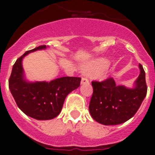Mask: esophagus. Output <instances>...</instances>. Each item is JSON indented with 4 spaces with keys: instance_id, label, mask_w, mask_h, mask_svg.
<instances>
[{
    "instance_id": "esophagus-1",
    "label": "esophagus",
    "mask_w": 155,
    "mask_h": 155,
    "mask_svg": "<svg viewBox=\"0 0 155 155\" xmlns=\"http://www.w3.org/2000/svg\"><path fill=\"white\" fill-rule=\"evenodd\" d=\"M89 83V80L87 78V77H82L81 78V84H88Z\"/></svg>"
}]
</instances>
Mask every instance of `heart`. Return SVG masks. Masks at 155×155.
I'll return each instance as SVG.
<instances>
[{
    "label": "heart",
    "instance_id": "heart-1",
    "mask_svg": "<svg viewBox=\"0 0 155 155\" xmlns=\"http://www.w3.org/2000/svg\"><path fill=\"white\" fill-rule=\"evenodd\" d=\"M105 66V62L102 61H94L85 64L84 68L89 71H98V75H102V71H99L103 69Z\"/></svg>",
    "mask_w": 155,
    "mask_h": 155
}]
</instances>
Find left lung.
Returning <instances> with one entry per match:
<instances>
[{
	"instance_id": "8db88e82",
	"label": "left lung",
	"mask_w": 155,
	"mask_h": 155,
	"mask_svg": "<svg viewBox=\"0 0 155 155\" xmlns=\"http://www.w3.org/2000/svg\"><path fill=\"white\" fill-rule=\"evenodd\" d=\"M139 68L140 74L133 89L116 85L112 78L102 81H91L93 94L89 112L95 121L106 126L117 125L124 124L135 115L147 91L145 71L141 64Z\"/></svg>"
}]
</instances>
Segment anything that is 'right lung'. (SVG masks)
Instances as JSON below:
<instances>
[{
	"mask_svg": "<svg viewBox=\"0 0 155 155\" xmlns=\"http://www.w3.org/2000/svg\"><path fill=\"white\" fill-rule=\"evenodd\" d=\"M46 47V45H43L28 50L17 59L8 81L10 91L19 109L27 116L39 120L57 117L67 95L80 86L81 80L76 77H63L50 82L25 81L21 65L23 57L31 52Z\"/></svg>",
	"mask_w": 155,
	"mask_h": 155,
	"instance_id": "obj_1",
	"label": "right lung"
}]
</instances>
